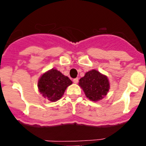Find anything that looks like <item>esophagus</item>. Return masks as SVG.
Masks as SVG:
<instances>
[{
  "instance_id": "34e87169",
  "label": "esophagus",
  "mask_w": 146,
  "mask_h": 146,
  "mask_svg": "<svg viewBox=\"0 0 146 146\" xmlns=\"http://www.w3.org/2000/svg\"><path fill=\"white\" fill-rule=\"evenodd\" d=\"M78 78L73 79V82H74V83H78Z\"/></svg>"
}]
</instances>
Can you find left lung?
<instances>
[{"label":"left lung","instance_id":"8db88e82","mask_svg":"<svg viewBox=\"0 0 146 146\" xmlns=\"http://www.w3.org/2000/svg\"><path fill=\"white\" fill-rule=\"evenodd\" d=\"M78 84L87 98L93 102L103 99L110 89V82L107 76L96 70L87 72L85 76L80 79Z\"/></svg>","mask_w":146,"mask_h":146}]
</instances>
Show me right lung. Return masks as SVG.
Returning <instances> with one entry per match:
<instances>
[{
	"label": "right lung",
	"instance_id": "obj_1",
	"mask_svg": "<svg viewBox=\"0 0 146 146\" xmlns=\"http://www.w3.org/2000/svg\"><path fill=\"white\" fill-rule=\"evenodd\" d=\"M72 83L68 77L52 68L41 76L38 81V88L44 98L51 102H56L62 98L67 87Z\"/></svg>",
	"mask_w": 146,
	"mask_h": 146
}]
</instances>
